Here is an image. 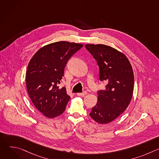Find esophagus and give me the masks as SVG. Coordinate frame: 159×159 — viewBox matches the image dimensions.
<instances>
[{
  "instance_id": "obj_1",
  "label": "esophagus",
  "mask_w": 159,
  "mask_h": 159,
  "mask_svg": "<svg viewBox=\"0 0 159 159\" xmlns=\"http://www.w3.org/2000/svg\"><path fill=\"white\" fill-rule=\"evenodd\" d=\"M87 94V93L86 92V91H84V92H83V93H77V94L78 95V96H84L85 95H86Z\"/></svg>"
}]
</instances>
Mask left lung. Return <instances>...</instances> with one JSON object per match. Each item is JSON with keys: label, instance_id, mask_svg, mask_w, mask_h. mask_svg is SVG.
Listing matches in <instances>:
<instances>
[{"label": "left lung", "instance_id": "1", "mask_svg": "<svg viewBox=\"0 0 159 159\" xmlns=\"http://www.w3.org/2000/svg\"><path fill=\"white\" fill-rule=\"evenodd\" d=\"M97 61L99 79L107 83L104 90L98 92V102L90 116L99 124H107L118 118L128 107L131 99L134 75L127 57L121 52L104 44H85Z\"/></svg>", "mask_w": 159, "mask_h": 159}]
</instances>
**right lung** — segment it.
I'll return each instance as SVG.
<instances>
[{
    "mask_svg": "<svg viewBox=\"0 0 159 159\" xmlns=\"http://www.w3.org/2000/svg\"><path fill=\"white\" fill-rule=\"evenodd\" d=\"M83 44L58 41L40 48L31 59L26 81L29 96L38 111L49 118L65 111L70 99L65 87L58 84L64 76V69L71 57Z\"/></svg>",
    "mask_w": 159,
    "mask_h": 159,
    "instance_id": "1",
    "label": "right lung"
}]
</instances>
